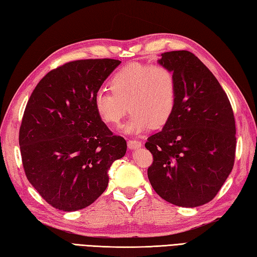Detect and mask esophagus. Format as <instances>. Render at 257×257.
Listing matches in <instances>:
<instances>
[{"label":"esophagus","instance_id":"obj_1","mask_svg":"<svg viewBox=\"0 0 257 257\" xmlns=\"http://www.w3.org/2000/svg\"><path fill=\"white\" fill-rule=\"evenodd\" d=\"M127 146L129 150H137L142 147V143L138 140H129L127 142Z\"/></svg>","mask_w":257,"mask_h":257}]
</instances>
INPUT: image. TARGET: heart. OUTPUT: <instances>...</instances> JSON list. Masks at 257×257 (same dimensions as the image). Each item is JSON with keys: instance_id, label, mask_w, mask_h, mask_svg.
I'll list each match as a JSON object with an SVG mask.
<instances>
[{"instance_id": "1", "label": "heart", "mask_w": 257, "mask_h": 257, "mask_svg": "<svg viewBox=\"0 0 257 257\" xmlns=\"http://www.w3.org/2000/svg\"><path fill=\"white\" fill-rule=\"evenodd\" d=\"M110 92L97 91L93 107L98 118L107 126H117L127 113L123 134L137 136L153 126L166 124L176 107L177 81L166 66L128 64L118 69L108 81Z\"/></svg>"}]
</instances>
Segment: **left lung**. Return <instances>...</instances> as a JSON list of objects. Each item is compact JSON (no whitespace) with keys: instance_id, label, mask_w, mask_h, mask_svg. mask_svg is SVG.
<instances>
[{"instance_id":"obj_1","label":"left lung","mask_w":257,"mask_h":257,"mask_svg":"<svg viewBox=\"0 0 257 257\" xmlns=\"http://www.w3.org/2000/svg\"><path fill=\"white\" fill-rule=\"evenodd\" d=\"M174 72L177 103L162 131L148 138L153 154L148 177L162 199L182 207L212 201L231 173L235 124L218 80L189 51L163 53L157 61Z\"/></svg>"}]
</instances>
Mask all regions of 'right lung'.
I'll return each instance as SVG.
<instances>
[{
  "mask_svg": "<svg viewBox=\"0 0 257 257\" xmlns=\"http://www.w3.org/2000/svg\"><path fill=\"white\" fill-rule=\"evenodd\" d=\"M121 62L81 60L51 70L26 106L19 147L26 176L50 205L75 212L108 185V170L127 142L114 136L93 107V97Z\"/></svg>",
  "mask_w": 257,
  "mask_h": 257,
  "instance_id": "obj_1",
  "label": "right lung"
}]
</instances>
